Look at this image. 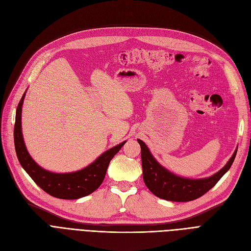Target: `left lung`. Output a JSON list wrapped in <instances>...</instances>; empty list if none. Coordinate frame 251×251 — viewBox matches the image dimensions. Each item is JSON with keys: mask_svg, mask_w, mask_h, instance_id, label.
I'll list each match as a JSON object with an SVG mask.
<instances>
[{"mask_svg": "<svg viewBox=\"0 0 251 251\" xmlns=\"http://www.w3.org/2000/svg\"><path fill=\"white\" fill-rule=\"evenodd\" d=\"M137 141L141 148L143 180L146 187L152 194L162 200L177 202L194 201L208 192L230 168L238 151L237 148L226 166L212 176L192 179L178 176L164 168L152 157L146 144L140 139H137Z\"/></svg>", "mask_w": 251, "mask_h": 251, "instance_id": "obj_1", "label": "left lung"}]
</instances>
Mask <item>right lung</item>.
Returning <instances> with one entry per match:
<instances>
[{
  "instance_id": "1",
  "label": "right lung",
  "mask_w": 251,
  "mask_h": 251,
  "mask_svg": "<svg viewBox=\"0 0 251 251\" xmlns=\"http://www.w3.org/2000/svg\"><path fill=\"white\" fill-rule=\"evenodd\" d=\"M25 92L19 102L15 114L14 146L17 159L31 178L48 194L61 200H77L87 196L101 185L109 163L126 141L102 152L90 165L68 174H55L41 168L29 154L22 133V107Z\"/></svg>"
}]
</instances>
